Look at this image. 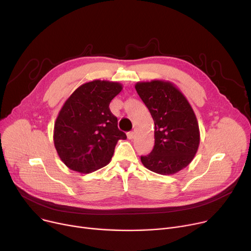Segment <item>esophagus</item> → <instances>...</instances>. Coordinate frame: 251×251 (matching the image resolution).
Wrapping results in <instances>:
<instances>
[{"mask_svg": "<svg viewBox=\"0 0 251 251\" xmlns=\"http://www.w3.org/2000/svg\"><path fill=\"white\" fill-rule=\"evenodd\" d=\"M127 137H128L129 139H132V138L134 137V132H133V131H130V132H128V133H127Z\"/></svg>", "mask_w": 251, "mask_h": 251, "instance_id": "esophagus-1", "label": "esophagus"}]
</instances>
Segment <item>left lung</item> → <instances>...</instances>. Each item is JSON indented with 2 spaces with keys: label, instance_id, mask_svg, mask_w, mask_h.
<instances>
[{
  "label": "left lung",
  "instance_id": "left-lung-1",
  "mask_svg": "<svg viewBox=\"0 0 251 251\" xmlns=\"http://www.w3.org/2000/svg\"><path fill=\"white\" fill-rule=\"evenodd\" d=\"M135 89L154 122V146L141 155L143 166L161 175L187 167L199 150L200 128L190 103L169 81L137 82Z\"/></svg>",
  "mask_w": 251,
  "mask_h": 251
}]
</instances>
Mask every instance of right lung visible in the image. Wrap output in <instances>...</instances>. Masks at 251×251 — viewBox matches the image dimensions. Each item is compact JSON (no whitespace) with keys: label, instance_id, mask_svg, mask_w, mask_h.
Masks as SVG:
<instances>
[{"label":"right lung","instance_id":"obj_1","mask_svg":"<svg viewBox=\"0 0 251 251\" xmlns=\"http://www.w3.org/2000/svg\"><path fill=\"white\" fill-rule=\"evenodd\" d=\"M122 88L118 82L94 80L65 101L55 122L54 143L69 169L88 174L107 166L118 140L127 138L109 108Z\"/></svg>","mask_w":251,"mask_h":251}]
</instances>
